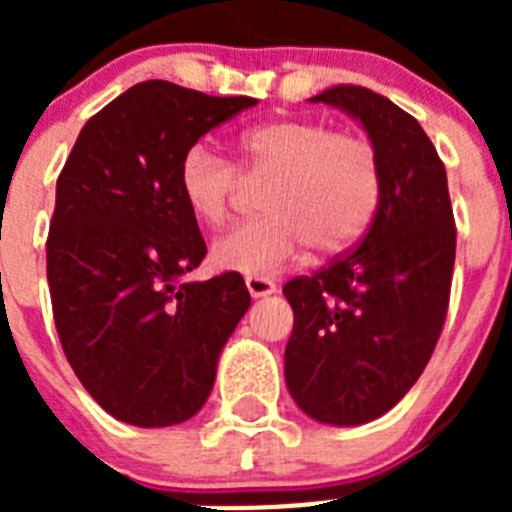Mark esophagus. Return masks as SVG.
I'll list each match as a JSON object with an SVG mask.
<instances>
[{
	"label": "esophagus",
	"instance_id": "34e87169",
	"mask_svg": "<svg viewBox=\"0 0 512 512\" xmlns=\"http://www.w3.org/2000/svg\"><path fill=\"white\" fill-rule=\"evenodd\" d=\"M246 287H248V292H251L253 300H259V297H269L277 292V284L266 277H246Z\"/></svg>",
	"mask_w": 512,
	"mask_h": 512
}]
</instances>
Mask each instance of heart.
Returning a JSON list of instances; mask_svg holds the SVG:
<instances>
[{"mask_svg":"<svg viewBox=\"0 0 512 512\" xmlns=\"http://www.w3.org/2000/svg\"><path fill=\"white\" fill-rule=\"evenodd\" d=\"M235 151L253 174H271L259 220L230 230L212 246L220 269L271 277L295 264L307 243L320 253L348 248L377 212L382 171L374 146L356 133L315 120H271L246 128ZM235 169L207 143L187 148L179 192L197 223L220 228L230 215Z\"/></svg>","mask_w":512,"mask_h":512,"instance_id":"heart-1","label":"heart"}]
</instances>
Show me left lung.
Instances as JSON below:
<instances>
[{
	"mask_svg": "<svg viewBox=\"0 0 512 512\" xmlns=\"http://www.w3.org/2000/svg\"><path fill=\"white\" fill-rule=\"evenodd\" d=\"M310 102L364 128L382 189L354 251L284 284L295 312L284 379L312 420L364 425L408 395L441 336L456 256L449 182L420 122L382 94L333 87Z\"/></svg>",
	"mask_w": 512,
	"mask_h": 512,
	"instance_id": "8db88e82",
	"label": "left lung"
}]
</instances>
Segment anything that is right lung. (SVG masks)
I'll list each match as a JSON object with an SVG mask.
<instances>
[{
	"label": "right lung",
	"mask_w": 512,
	"mask_h": 512,
	"mask_svg": "<svg viewBox=\"0 0 512 512\" xmlns=\"http://www.w3.org/2000/svg\"><path fill=\"white\" fill-rule=\"evenodd\" d=\"M253 104L143 81L81 128L58 176L48 235L58 338L84 390L122 423L166 428L200 413L251 307L238 271L187 282L207 246L179 164Z\"/></svg>",
	"instance_id": "right-lung-1"
}]
</instances>
